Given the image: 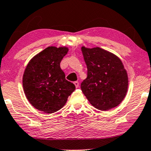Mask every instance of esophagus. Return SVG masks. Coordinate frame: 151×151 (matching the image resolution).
Instances as JSON below:
<instances>
[{"instance_id":"1","label":"esophagus","mask_w":151,"mask_h":151,"mask_svg":"<svg viewBox=\"0 0 151 151\" xmlns=\"http://www.w3.org/2000/svg\"><path fill=\"white\" fill-rule=\"evenodd\" d=\"M74 86H75L76 88L79 87V82H78V81H74Z\"/></svg>"}]
</instances>
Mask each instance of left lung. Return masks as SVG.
Instances as JSON below:
<instances>
[{
    "label": "left lung",
    "mask_w": 151,
    "mask_h": 151,
    "mask_svg": "<svg viewBox=\"0 0 151 151\" xmlns=\"http://www.w3.org/2000/svg\"><path fill=\"white\" fill-rule=\"evenodd\" d=\"M81 52L88 69V76L81 88L92 106L106 111L116 107L126 95L127 72L117 56L96 47L82 46Z\"/></svg>",
    "instance_id": "obj_1"
}]
</instances>
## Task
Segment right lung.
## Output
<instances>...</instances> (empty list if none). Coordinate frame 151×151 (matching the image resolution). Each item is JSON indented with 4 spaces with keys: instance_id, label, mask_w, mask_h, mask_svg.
<instances>
[{
    "instance_id": "obj_1",
    "label": "right lung",
    "mask_w": 151,
    "mask_h": 151,
    "mask_svg": "<svg viewBox=\"0 0 151 151\" xmlns=\"http://www.w3.org/2000/svg\"><path fill=\"white\" fill-rule=\"evenodd\" d=\"M68 47L50 46L35 55L27 63L23 87L28 101L40 111L53 113L65 106L75 86L65 79L60 67Z\"/></svg>"
}]
</instances>
